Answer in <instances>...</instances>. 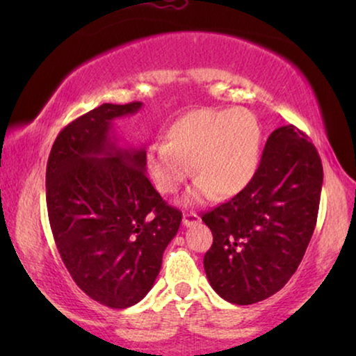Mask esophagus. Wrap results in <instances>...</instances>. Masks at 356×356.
<instances>
[{"label": "esophagus", "mask_w": 356, "mask_h": 356, "mask_svg": "<svg viewBox=\"0 0 356 356\" xmlns=\"http://www.w3.org/2000/svg\"><path fill=\"white\" fill-rule=\"evenodd\" d=\"M199 220H201V218H199L197 213H194V212H188V213H184V216H183V225L184 227L196 225Z\"/></svg>", "instance_id": "obj_1"}]
</instances>
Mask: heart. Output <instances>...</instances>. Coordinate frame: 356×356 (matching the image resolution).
I'll use <instances>...</instances> for the list:
<instances>
[{
	"label": "heart",
	"mask_w": 356,
	"mask_h": 356,
	"mask_svg": "<svg viewBox=\"0 0 356 356\" xmlns=\"http://www.w3.org/2000/svg\"><path fill=\"white\" fill-rule=\"evenodd\" d=\"M261 126L246 108L188 111L165 131V144L145 152V168L162 194H175L193 172L197 179L186 201L213 193L230 197L243 191L259 165Z\"/></svg>",
	"instance_id": "heart-1"
}]
</instances>
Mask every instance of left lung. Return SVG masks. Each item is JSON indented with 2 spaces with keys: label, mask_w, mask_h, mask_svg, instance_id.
<instances>
[{
  "label": "left lung",
  "mask_w": 356,
  "mask_h": 356,
  "mask_svg": "<svg viewBox=\"0 0 356 356\" xmlns=\"http://www.w3.org/2000/svg\"><path fill=\"white\" fill-rule=\"evenodd\" d=\"M321 188L323 163L308 136L277 128L251 183L202 213L213 235L204 270L223 300L252 305L284 289L313 236Z\"/></svg>",
  "instance_id": "8db88e82"
}]
</instances>
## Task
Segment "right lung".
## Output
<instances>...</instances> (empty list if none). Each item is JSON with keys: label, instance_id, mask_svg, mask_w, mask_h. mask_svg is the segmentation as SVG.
<instances>
[{"label": "right lung", "instance_id": "1", "mask_svg": "<svg viewBox=\"0 0 356 356\" xmlns=\"http://www.w3.org/2000/svg\"><path fill=\"white\" fill-rule=\"evenodd\" d=\"M143 104H104L71 121L47 163V209L77 286L108 308H129L154 286L181 212L145 175V150L121 149L113 120Z\"/></svg>", "mask_w": 356, "mask_h": 356}]
</instances>
